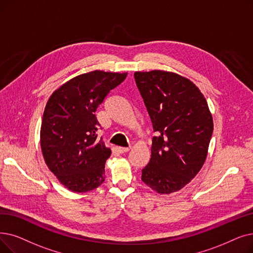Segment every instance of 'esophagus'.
Returning a JSON list of instances; mask_svg holds the SVG:
<instances>
[{"label":"esophagus","mask_w":253,"mask_h":253,"mask_svg":"<svg viewBox=\"0 0 253 253\" xmlns=\"http://www.w3.org/2000/svg\"><path fill=\"white\" fill-rule=\"evenodd\" d=\"M118 150H119V152L120 153H126V152H128V151H130V147H128V148H125V147H119L118 148Z\"/></svg>","instance_id":"34e87169"}]
</instances>
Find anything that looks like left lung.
<instances>
[{
    "mask_svg": "<svg viewBox=\"0 0 253 253\" xmlns=\"http://www.w3.org/2000/svg\"><path fill=\"white\" fill-rule=\"evenodd\" d=\"M156 136L141 181L160 194L185 187L203 168L213 133L205 96L190 80L152 70L134 73Z\"/></svg>",
    "mask_w": 253,
    "mask_h": 253,
    "instance_id": "1",
    "label": "left lung"
}]
</instances>
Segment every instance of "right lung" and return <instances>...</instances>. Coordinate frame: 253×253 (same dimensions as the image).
Segmentation results:
<instances>
[{
    "label": "right lung",
    "instance_id": "1",
    "mask_svg": "<svg viewBox=\"0 0 253 253\" xmlns=\"http://www.w3.org/2000/svg\"><path fill=\"white\" fill-rule=\"evenodd\" d=\"M127 72L95 70L75 76L54 91L45 105L40 146L49 170L73 192H87L104 182L112 151L97 138V107L126 79Z\"/></svg>",
    "mask_w": 253,
    "mask_h": 253
}]
</instances>
